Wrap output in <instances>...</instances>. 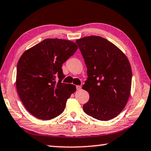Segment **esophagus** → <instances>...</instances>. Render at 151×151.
<instances>
[{
	"label": "esophagus",
	"mask_w": 151,
	"mask_h": 151,
	"mask_svg": "<svg viewBox=\"0 0 151 151\" xmlns=\"http://www.w3.org/2000/svg\"><path fill=\"white\" fill-rule=\"evenodd\" d=\"M81 87L80 86H76V89H77V90H80L81 89Z\"/></svg>",
	"instance_id": "34e87169"
}]
</instances>
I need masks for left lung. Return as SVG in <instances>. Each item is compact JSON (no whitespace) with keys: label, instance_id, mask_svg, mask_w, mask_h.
Segmentation results:
<instances>
[{"label":"left lung","instance_id":"8db88e82","mask_svg":"<svg viewBox=\"0 0 151 151\" xmlns=\"http://www.w3.org/2000/svg\"><path fill=\"white\" fill-rule=\"evenodd\" d=\"M87 68L83 85L90 95L83 110L93 118L107 121L122 112L129 99L132 69L121 50L105 38L91 36L76 40Z\"/></svg>","mask_w":151,"mask_h":151}]
</instances>
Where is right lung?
I'll list each match as a JSON object with an SVG mask.
<instances>
[{"label": "right lung", "instance_id": "right-lung-1", "mask_svg": "<svg viewBox=\"0 0 151 151\" xmlns=\"http://www.w3.org/2000/svg\"><path fill=\"white\" fill-rule=\"evenodd\" d=\"M73 42L48 38L25 51L17 66L16 87L25 109L48 120L63 112L76 86L62 83V65L76 52Z\"/></svg>", "mask_w": 151, "mask_h": 151}]
</instances>
